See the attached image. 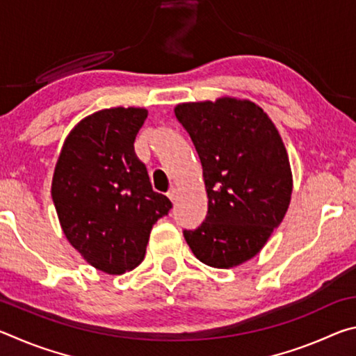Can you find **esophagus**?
<instances>
[{
  "label": "esophagus",
  "instance_id": "obj_1",
  "mask_svg": "<svg viewBox=\"0 0 356 356\" xmlns=\"http://www.w3.org/2000/svg\"><path fill=\"white\" fill-rule=\"evenodd\" d=\"M166 196L170 197L171 202H176L177 201V188H174V186H172V188H170V191L166 193Z\"/></svg>",
  "mask_w": 356,
  "mask_h": 356
}]
</instances>
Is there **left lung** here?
I'll return each mask as SVG.
<instances>
[{"label":"left lung","instance_id":"left-lung-1","mask_svg":"<svg viewBox=\"0 0 356 356\" xmlns=\"http://www.w3.org/2000/svg\"><path fill=\"white\" fill-rule=\"evenodd\" d=\"M202 165L206 220L184 231L197 259L231 268L254 257L280 226L292 195L284 143L261 106L222 97L176 106Z\"/></svg>","mask_w":356,"mask_h":356}]
</instances>
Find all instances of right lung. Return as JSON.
Returning a JSON list of instances; mask_svg holds the SVG:
<instances>
[{
	"label": "right lung",
	"instance_id": "1",
	"mask_svg": "<svg viewBox=\"0 0 356 356\" xmlns=\"http://www.w3.org/2000/svg\"><path fill=\"white\" fill-rule=\"evenodd\" d=\"M144 108H110L84 118L65 138L51 197L70 245L92 265L122 275L141 264L150 231L172 207L152 190L135 154Z\"/></svg>",
	"mask_w": 356,
	"mask_h": 356
}]
</instances>
